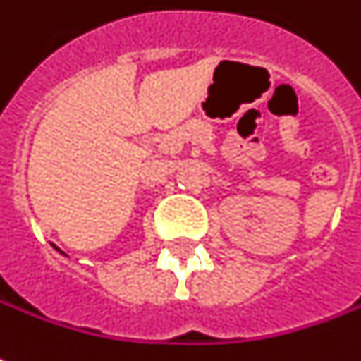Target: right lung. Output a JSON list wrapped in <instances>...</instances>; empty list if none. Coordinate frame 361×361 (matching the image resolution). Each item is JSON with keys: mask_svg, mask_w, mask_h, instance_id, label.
Wrapping results in <instances>:
<instances>
[{"mask_svg": "<svg viewBox=\"0 0 361 361\" xmlns=\"http://www.w3.org/2000/svg\"><path fill=\"white\" fill-rule=\"evenodd\" d=\"M53 248H55V250H57V252H59V254H63V256H67V254L61 252V250H59V248H57V246H53Z\"/></svg>", "mask_w": 361, "mask_h": 361, "instance_id": "1", "label": "right lung"}]
</instances>
